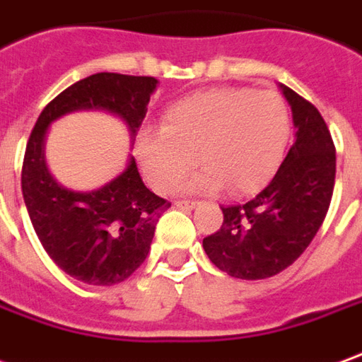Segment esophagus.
<instances>
[{
  "label": "esophagus",
  "mask_w": 362,
  "mask_h": 362,
  "mask_svg": "<svg viewBox=\"0 0 362 362\" xmlns=\"http://www.w3.org/2000/svg\"><path fill=\"white\" fill-rule=\"evenodd\" d=\"M198 202H188V199H184V202H174V206L180 207V209H192V207H196Z\"/></svg>",
  "instance_id": "34e87169"
}]
</instances>
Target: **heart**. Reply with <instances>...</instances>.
<instances>
[{
    "label": "heart",
    "instance_id": "obj_1",
    "mask_svg": "<svg viewBox=\"0 0 362 362\" xmlns=\"http://www.w3.org/2000/svg\"><path fill=\"white\" fill-rule=\"evenodd\" d=\"M290 135L286 103L274 92L214 88L164 111L163 131L139 139V166L156 192H170L196 163L206 164L182 192L251 194L282 160Z\"/></svg>",
    "mask_w": 362,
    "mask_h": 362
}]
</instances>
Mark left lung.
<instances>
[{"mask_svg": "<svg viewBox=\"0 0 362 362\" xmlns=\"http://www.w3.org/2000/svg\"><path fill=\"white\" fill-rule=\"evenodd\" d=\"M296 141L267 188L243 206L221 207L219 231L204 239L217 269L241 280H262L288 269L320 231L335 184V146L312 103L288 86Z\"/></svg>", "mask_w": 362, "mask_h": 362, "instance_id": "obj_1", "label": "left lung"}]
</instances>
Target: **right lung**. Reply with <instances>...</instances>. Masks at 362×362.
Masks as SVG:
<instances>
[{"label":"right lung","instance_id":"right-lung-1","mask_svg":"<svg viewBox=\"0 0 362 362\" xmlns=\"http://www.w3.org/2000/svg\"><path fill=\"white\" fill-rule=\"evenodd\" d=\"M156 88L153 76H88L42 110L27 143L21 189L35 233L58 269L80 282L111 286L131 276L145 262L158 217L170 204L143 184L133 156L100 188L58 184L45 156L47 133L76 111H105L127 125L133 145Z\"/></svg>","mask_w":362,"mask_h":362}]
</instances>
